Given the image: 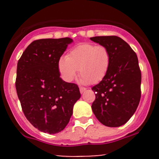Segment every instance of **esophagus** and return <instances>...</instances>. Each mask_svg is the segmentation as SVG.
<instances>
[{
	"label": "esophagus",
	"instance_id": "1",
	"mask_svg": "<svg viewBox=\"0 0 159 159\" xmlns=\"http://www.w3.org/2000/svg\"><path fill=\"white\" fill-rule=\"evenodd\" d=\"M87 90V88L86 87H80V92H81V93H83L84 91Z\"/></svg>",
	"mask_w": 159,
	"mask_h": 159
}]
</instances>
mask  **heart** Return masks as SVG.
Instances as JSON below:
<instances>
[{
  "mask_svg": "<svg viewBox=\"0 0 159 159\" xmlns=\"http://www.w3.org/2000/svg\"><path fill=\"white\" fill-rule=\"evenodd\" d=\"M111 52L105 45L82 43L69 52L66 57L58 62V69L62 78L71 82L78 69L84 84L98 83L105 78L110 69Z\"/></svg>",
  "mask_w": 159,
  "mask_h": 159,
  "instance_id": "1",
  "label": "heart"
}]
</instances>
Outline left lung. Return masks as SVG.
Returning <instances> with one entry per match:
<instances>
[{"mask_svg":"<svg viewBox=\"0 0 159 159\" xmlns=\"http://www.w3.org/2000/svg\"><path fill=\"white\" fill-rule=\"evenodd\" d=\"M90 39L107 47L111 54L106 76L92 87L96 92L93 112L103 125L121 126L134 114L141 96L138 57L126 42L116 36H94Z\"/></svg>","mask_w":159,"mask_h":159,"instance_id":"left-lung-1","label":"left lung"}]
</instances>
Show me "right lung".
<instances>
[{"label": "right lung", "mask_w": 159, "mask_h": 159, "mask_svg": "<svg viewBox=\"0 0 159 159\" xmlns=\"http://www.w3.org/2000/svg\"><path fill=\"white\" fill-rule=\"evenodd\" d=\"M70 38L32 42L18 61L16 88L24 114L41 132L56 134L69 123L79 88L60 77L58 62Z\"/></svg>", "instance_id": "right-lung-1"}]
</instances>
